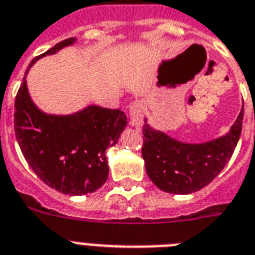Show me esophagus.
Returning a JSON list of instances; mask_svg holds the SVG:
<instances>
[{"instance_id": "esophagus-1", "label": "esophagus", "mask_w": 255, "mask_h": 255, "mask_svg": "<svg viewBox=\"0 0 255 255\" xmlns=\"http://www.w3.org/2000/svg\"><path fill=\"white\" fill-rule=\"evenodd\" d=\"M144 109L146 105L143 100H135L130 105L129 108V119L130 125L134 128H140L143 125V116H144Z\"/></svg>"}]
</instances>
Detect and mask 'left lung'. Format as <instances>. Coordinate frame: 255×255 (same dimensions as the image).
I'll list each match as a JSON object with an SVG mask.
<instances>
[{
  "label": "left lung",
  "instance_id": "left-lung-1",
  "mask_svg": "<svg viewBox=\"0 0 255 255\" xmlns=\"http://www.w3.org/2000/svg\"><path fill=\"white\" fill-rule=\"evenodd\" d=\"M244 107L226 135L205 143H185L144 120L142 156L146 172L157 188L172 194H190L218 176L232 156L241 135Z\"/></svg>",
  "mask_w": 255,
  "mask_h": 255
}]
</instances>
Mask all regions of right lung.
<instances>
[{
	"label": "right lung",
	"mask_w": 255,
	"mask_h": 255,
	"mask_svg": "<svg viewBox=\"0 0 255 255\" xmlns=\"http://www.w3.org/2000/svg\"><path fill=\"white\" fill-rule=\"evenodd\" d=\"M75 41V37L60 41L29 64L15 98L14 130L23 156L40 180L62 194L83 195L102 188L108 178L105 151L119 142L128 125L126 115L99 105L73 115H48L32 102L26 81L39 58Z\"/></svg>",
	"instance_id": "1"
}]
</instances>
